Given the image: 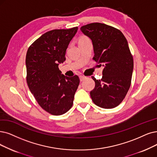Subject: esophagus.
<instances>
[{"label": "esophagus", "instance_id": "obj_1", "mask_svg": "<svg viewBox=\"0 0 157 157\" xmlns=\"http://www.w3.org/2000/svg\"><path fill=\"white\" fill-rule=\"evenodd\" d=\"M79 78H80V81H83L85 78H86V77L85 76H83V75H80Z\"/></svg>", "mask_w": 157, "mask_h": 157}]
</instances>
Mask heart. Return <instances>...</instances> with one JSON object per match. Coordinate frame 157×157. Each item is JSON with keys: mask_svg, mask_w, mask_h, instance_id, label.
I'll return each instance as SVG.
<instances>
[{"mask_svg": "<svg viewBox=\"0 0 157 157\" xmlns=\"http://www.w3.org/2000/svg\"><path fill=\"white\" fill-rule=\"evenodd\" d=\"M84 39H87V38H86V37H82V38L80 39V40H84Z\"/></svg>", "mask_w": 157, "mask_h": 157, "instance_id": "1", "label": "heart"}]
</instances>
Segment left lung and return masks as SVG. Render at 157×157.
I'll return each instance as SVG.
<instances>
[{"instance_id": "1", "label": "left lung", "mask_w": 157, "mask_h": 157, "mask_svg": "<svg viewBox=\"0 0 157 157\" xmlns=\"http://www.w3.org/2000/svg\"><path fill=\"white\" fill-rule=\"evenodd\" d=\"M91 40L93 59L104 67L101 80L92 78L95 86L90 95L98 107L111 109L120 104L129 89L133 59L128 43L120 30L102 23H91L80 28Z\"/></svg>"}]
</instances>
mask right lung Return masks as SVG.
Returning a JSON list of instances; mask_svg holds the SVG:
<instances>
[{
  "label": "right lung",
  "mask_w": 157,
  "mask_h": 157,
  "mask_svg": "<svg viewBox=\"0 0 157 157\" xmlns=\"http://www.w3.org/2000/svg\"><path fill=\"white\" fill-rule=\"evenodd\" d=\"M77 30L75 27L48 31L30 46L26 53L29 89L41 108L53 115L64 114L71 109L79 85L77 75L66 77L59 69L66 60V49Z\"/></svg>",
  "instance_id": "1"
}]
</instances>
